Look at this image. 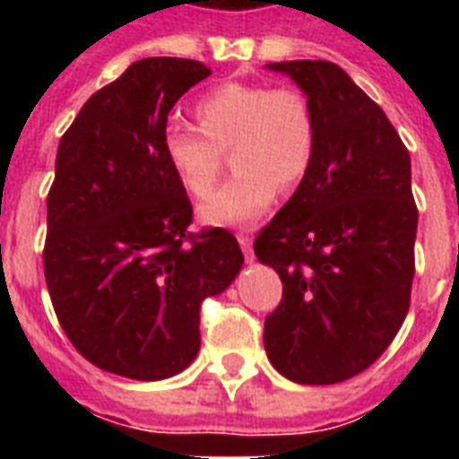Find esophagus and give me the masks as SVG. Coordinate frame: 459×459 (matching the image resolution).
<instances>
[{
  "label": "esophagus",
  "mask_w": 459,
  "mask_h": 459,
  "mask_svg": "<svg viewBox=\"0 0 459 459\" xmlns=\"http://www.w3.org/2000/svg\"><path fill=\"white\" fill-rule=\"evenodd\" d=\"M238 243H240V247H243L245 259H247V262H252V259H255V255H252V238H250V233H238Z\"/></svg>",
  "instance_id": "obj_1"
}]
</instances>
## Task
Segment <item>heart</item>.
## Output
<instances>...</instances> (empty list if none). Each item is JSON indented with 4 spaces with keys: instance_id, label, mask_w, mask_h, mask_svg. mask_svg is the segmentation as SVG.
<instances>
[{
    "instance_id": "heart-1",
    "label": "heart",
    "mask_w": 459,
    "mask_h": 459,
    "mask_svg": "<svg viewBox=\"0 0 459 459\" xmlns=\"http://www.w3.org/2000/svg\"><path fill=\"white\" fill-rule=\"evenodd\" d=\"M196 126H166L161 147L186 193L204 200L233 150L236 176L200 209L204 223L238 226L257 219L307 176L316 145L312 104L300 90L226 82L195 104Z\"/></svg>"
}]
</instances>
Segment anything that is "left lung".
<instances>
[{"label":"left lung","instance_id":"8db88e82","mask_svg":"<svg viewBox=\"0 0 459 459\" xmlns=\"http://www.w3.org/2000/svg\"><path fill=\"white\" fill-rule=\"evenodd\" d=\"M316 121L305 178L255 240L281 276L264 321L273 369L328 385L381 357L410 309L417 207L410 152L384 109L331 61H281Z\"/></svg>","mask_w":459,"mask_h":459}]
</instances>
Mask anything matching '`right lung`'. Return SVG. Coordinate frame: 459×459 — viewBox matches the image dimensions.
<instances>
[{"mask_svg": "<svg viewBox=\"0 0 459 459\" xmlns=\"http://www.w3.org/2000/svg\"><path fill=\"white\" fill-rule=\"evenodd\" d=\"M212 74L150 56L82 104L56 150L45 279L68 341L117 377L161 381L200 352V305L243 269L233 233L187 226L193 207L166 164L169 111Z\"/></svg>", "mask_w": 459, "mask_h": 459, "instance_id": "add662e5", "label": "right lung"}]
</instances>
